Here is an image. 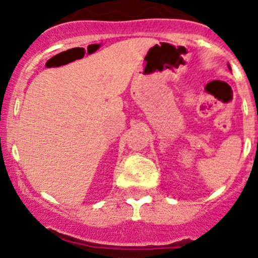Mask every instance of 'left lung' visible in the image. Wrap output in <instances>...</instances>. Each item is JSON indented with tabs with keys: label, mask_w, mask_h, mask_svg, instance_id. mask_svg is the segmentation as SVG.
Instances as JSON below:
<instances>
[{
	"label": "left lung",
	"mask_w": 258,
	"mask_h": 258,
	"mask_svg": "<svg viewBox=\"0 0 258 258\" xmlns=\"http://www.w3.org/2000/svg\"><path fill=\"white\" fill-rule=\"evenodd\" d=\"M228 69H230V70H231V67H230V64H228Z\"/></svg>",
	"instance_id": "1"
}]
</instances>
